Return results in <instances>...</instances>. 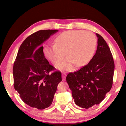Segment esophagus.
Here are the masks:
<instances>
[{"label":"esophagus","instance_id":"34e87169","mask_svg":"<svg viewBox=\"0 0 126 126\" xmlns=\"http://www.w3.org/2000/svg\"><path fill=\"white\" fill-rule=\"evenodd\" d=\"M66 73H63L62 74V79L63 81H65V79H66Z\"/></svg>","mask_w":126,"mask_h":126}]
</instances>
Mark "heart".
<instances>
[{
    "mask_svg": "<svg viewBox=\"0 0 126 126\" xmlns=\"http://www.w3.org/2000/svg\"><path fill=\"white\" fill-rule=\"evenodd\" d=\"M97 39L93 32L84 30H69L58 35L54 45H47L43 52L45 57L57 65L65 56H68L57 67L70 71L76 63L78 66L86 65L91 60L96 50Z\"/></svg>",
    "mask_w": 126,
    "mask_h": 126,
    "instance_id": "obj_1",
    "label": "heart"
}]
</instances>
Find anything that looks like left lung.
<instances>
[{
    "label": "left lung",
    "instance_id": "1",
    "mask_svg": "<svg viewBox=\"0 0 126 126\" xmlns=\"http://www.w3.org/2000/svg\"><path fill=\"white\" fill-rule=\"evenodd\" d=\"M96 35L97 49L90 62L66 76L76 105L85 109L102 102L113 84L114 63L112 53L104 39Z\"/></svg>",
    "mask_w": 126,
    "mask_h": 126
}]
</instances>
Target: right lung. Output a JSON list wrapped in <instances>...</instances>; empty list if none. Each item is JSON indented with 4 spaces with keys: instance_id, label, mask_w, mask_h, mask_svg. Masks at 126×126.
Segmentation results:
<instances>
[{
    "instance_id": "add662e5",
    "label": "right lung",
    "mask_w": 126,
    "mask_h": 126,
    "mask_svg": "<svg viewBox=\"0 0 126 126\" xmlns=\"http://www.w3.org/2000/svg\"><path fill=\"white\" fill-rule=\"evenodd\" d=\"M57 32L42 30L29 36L21 45L14 63L15 90L24 103L38 110L51 105L58 84L62 81L61 73L50 65L41 46Z\"/></svg>"
}]
</instances>
